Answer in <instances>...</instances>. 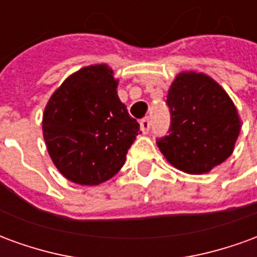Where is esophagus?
I'll use <instances>...</instances> for the list:
<instances>
[{"label": "esophagus", "mask_w": 257, "mask_h": 257, "mask_svg": "<svg viewBox=\"0 0 257 257\" xmlns=\"http://www.w3.org/2000/svg\"><path fill=\"white\" fill-rule=\"evenodd\" d=\"M150 126H151V121L149 119V118H145V119H142V121H140V128H142V132H143V134H149Z\"/></svg>", "instance_id": "34e87169"}]
</instances>
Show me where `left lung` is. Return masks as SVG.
<instances>
[{
	"label": "left lung",
	"instance_id": "left-lung-1",
	"mask_svg": "<svg viewBox=\"0 0 257 257\" xmlns=\"http://www.w3.org/2000/svg\"><path fill=\"white\" fill-rule=\"evenodd\" d=\"M167 106L171 125L157 145L173 167L201 175L231 156L241 122L217 82L202 73L179 74L169 88Z\"/></svg>",
	"mask_w": 257,
	"mask_h": 257
}]
</instances>
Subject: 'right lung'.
<instances>
[{"instance_id": "add662e5", "label": "right lung", "mask_w": 257, "mask_h": 257, "mask_svg": "<svg viewBox=\"0 0 257 257\" xmlns=\"http://www.w3.org/2000/svg\"><path fill=\"white\" fill-rule=\"evenodd\" d=\"M118 81L106 64L70 75L48 101L42 132L48 153L64 178L95 186L122 168L140 134L117 95Z\"/></svg>"}]
</instances>
